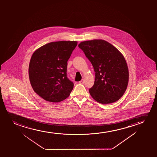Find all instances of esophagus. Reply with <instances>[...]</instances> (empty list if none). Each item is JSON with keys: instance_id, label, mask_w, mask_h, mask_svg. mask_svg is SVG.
<instances>
[{"instance_id": "1", "label": "esophagus", "mask_w": 157, "mask_h": 157, "mask_svg": "<svg viewBox=\"0 0 157 157\" xmlns=\"http://www.w3.org/2000/svg\"><path fill=\"white\" fill-rule=\"evenodd\" d=\"M84 82H85V80L84 79H82L81 80V81H80L79 83L80 84H84Z\"/></svg>"}]
</instances>
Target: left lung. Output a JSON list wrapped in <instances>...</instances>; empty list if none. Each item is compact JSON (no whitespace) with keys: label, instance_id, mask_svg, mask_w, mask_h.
<instances>
[{"label":"left lung","instance_id":"8db88e82","mask_svg":"<svg viewBox=\"0 0 157 157\" xmlns=\"http://www.w3.org/2000/svg\"><path fill=\"white\" fill-rule=\"evenodd\" d=\"M78 47L90 61L95 72L90 95L102 104L118 100L127 90L129 70L124 57L116 48L103 40L83 41Z\"/></svg>","mask_w":157,"mask_h":157}]
</instances>
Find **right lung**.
Returning a JSON list of instances; mask_svg holds the SVG:
<instances>
[{"instance_id": "right-lung-1", "label": "right lung", "mask_w": 157, "mask_h": 157, "mask_svg": "<svg viewBox=\"0 0 157 157\" xmlns=\"http://www.w3.org/2000/svg\"><path fill=\"white\" fill-rule=\"evenodd\" d=\"M77 43L52 42L33 54L28 69L30 84L35 92L46 101L59 102L70 95L73 83L67 78V60Z\"/></svg>"}]
</instances>
